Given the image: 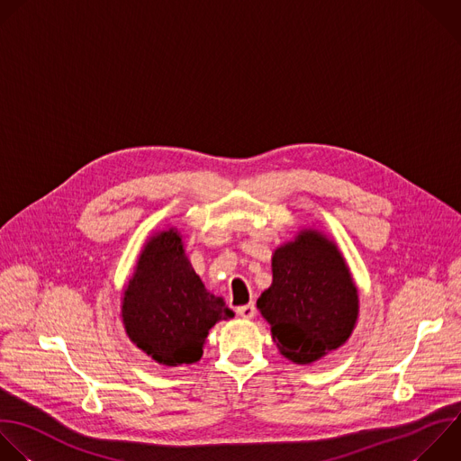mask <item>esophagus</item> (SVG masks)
I'll return each instance as SVG.
<instances>
[{"mask_svg":"<svg viewBox=\"0 0 461 461\" xmlns=\"http://www.w3.org/2000/svg\"><path fill=\"white\" fill-rule=\"evenodd\" d=\"M255 313H257V308H255L253 302H251V303H246V305H240V308H237V315L242 317V319H246V321L253 319Z\"/></svg>","mask_w":461,"mask_h":461,"instance_id":"esophagus-1","label":"esophagus"}]
</instances>
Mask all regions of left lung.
<instances>
[{"label": "left lung", "mask_w": 461, "mask_h": 461, "mask_svg": "<svg viewBox=\"0 0 461 461\" xmlns=\"http://www.w3.org/2000/svg\"><path fill=\"white\" fill-rule=\"evenodd\" d=\"M273 282L257 308L278 351L312 364L340 348L358 317V293L337 246L317 231L300 233L273 253Z\"/></svg>", "instance_id": "8db88e82"}]
</instances>
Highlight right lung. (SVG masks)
I'll list each match as a JSON object with an SVG mask.
<instances>
[{
    "instance_id": "1",
    "label": "right lung",
    "mask_w": 461,
    "mask_h": 461,
    "mask_svg": "<svg viewBox=\"0 0 461 461\" xmlns=\"http://www.w3.org/2000/svg\"><path fill=\"white\" fill-rule=\"evenodd\" d=\"M233 315L222 296L206 291L176 230L146 244L122 298L124 330L139 349L163 366L194 364L208 331Z\"/></svg>"
}]
</instances>
